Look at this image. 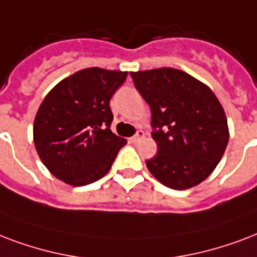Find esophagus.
Here are the masks:
<instances>
[{"instance_id":"1","label":"esophagus","mask_w":257,"mask_h":257,"mask_svg":"<svg viewBox=\"0 0 257 257\" xmlns=\"http://www.w3.org/2000/svg\"><path fill=\"white\" fill-rule=\"evenodd\" d=\"M143 137H145V133H143L142 130H139L138 133H137V134L134 135V137H131L130 141H131V142H133V143H134V142H138L139 139H142Z\"/></svg>"}]
</instances>
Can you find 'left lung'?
I'll return each mask as SVG.
<instances>
[{
	"label": "left lung",
	"mask_w": 257,
	"mask_h": 257,
	"mask_svg": "<svg viewBox=\"0 0 257 257\" xmlns=\"http://www.w3.org/2000/svg\"><path fill=\"white\" fill-rule=\"evenodd\" d=\"M135 88L151 108L158 153L146 161L161 184L190 189L212 174L229 141L225 111L214 92L181 69L130 72Z\"/></svg>",
	"instance_id": "left-lung-1"
}]
</instances>
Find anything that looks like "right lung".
<instances>
[{
    "mask_svg": "<svg viewBox=\"0 0 257 257\" xmlns=\"http://www.w3.org/2000/svg\"><path fill=\"white\" fill-rule=\"evenodd\" d=\"M126 71L99 67L77 71L53 87L33 123V142L45 168L65 184L84 186L110 172L127 143L110 130V100Z\"/></svg>",
    "mask_w": 257,
    "mask_h": 257,
    "instance_id": "1",
    "label": "right lung"
}]
</instances>
